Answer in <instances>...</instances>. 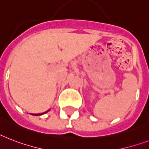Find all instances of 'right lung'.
Masks as SVG:
<instances>
[{
    "label": "right lung",
    "instance_id": "right-lung-1",
    "mask_svg": "<svg viewBox=\"0 0 149 149\" xmlns=\"http://www.w3.org/2000/svg\"><path fill=\"white\" fill-rule=\"evenodd\" d=\"M48 112V111H47V112H43V113H40V114H32V115H33V116H40V115L44 114V113H46V112Z\"/></svg>",
    "mask_w": 149,
    "mask_h": 149
}]
</instances>
